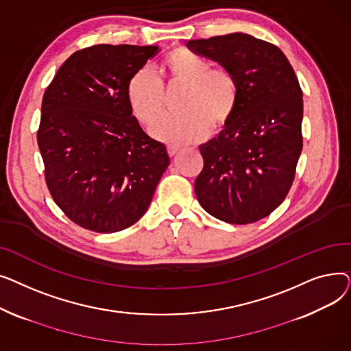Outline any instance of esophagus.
<instances>
[{"instance_id": "1", "label": "esophagus", "mask_w": 351, "mask_h": 351, "mask_svg": "<svg viewBox=\"0 0 351 351\" xmlns=\"http://www.w3.org/2000/svg\"><path fill=\"white\" fill-rule=\"evenodd\" d=\"M179 149H180V146H178V145H168V154H169V156L176 155Z\"/></svg>"}]
</instances>
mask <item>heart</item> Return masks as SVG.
<instances>
[{
  "instance_id": "obj_1",
  "label": "heart",
  "mask_w": 351,
  "mask_h": 351,
  "mask_svg": "<svg viewBox=\"0 0 351 351\" xmlns=\"http://www.w3.org/2000/svg\"><path fill=\"white\" fill-rule=\"evenodd\" d=\"M168 89L186 86L180 97L182 114L163 115L166 92L162 81L149 68H141L126 86L128 102L136 119L151 134L168 143H186L204 138L209 129L219 131L229 123L239 102V85L226 68H212L210 61L188 49L175 48L160 65Z\"/></svg>"
}]
</instances>
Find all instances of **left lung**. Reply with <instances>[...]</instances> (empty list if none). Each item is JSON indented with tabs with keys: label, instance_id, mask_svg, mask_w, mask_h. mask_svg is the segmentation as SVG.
<instances>
[{
	"label": "left lung",
	"instance_id": "1",
	"mask_svg": "<svg viewBox=\"0 0 351 351\" xmlns=\"http://www.w3.org/2000/svg\"><path fill=\"white\" fill-rule=\"evenodd\" d=\"M186 47L229 69L239 102L217 138L199 149L200 206L232 225L269 216L287 196L303 147V94L286 55L270 43L234 32Z\"/></svg>",
	"mask_w": 351,
	"mask_h": 351
}]
</instances>
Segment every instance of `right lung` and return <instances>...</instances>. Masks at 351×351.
Returning <instances> with one entry per match:
<instances>
[{
	"label": "right lung",
	"mask_w": 351,
	"mask_h": 351,
	"mask_svg": "<svg viewBox=\"0 0 351 351\" xmlns=\"http://www.w3.org/2000/svg\"><path fill=\"white\" fill-rule=\"evenodd\" d=\"M159 47L99 44L73 52L45 89L36 141L55 204L78 226L114 233L149 208L169 165L141 128L126 86Z\"/></svg>",
	"instance_id": "right-lung-1"
}]
</instances>
